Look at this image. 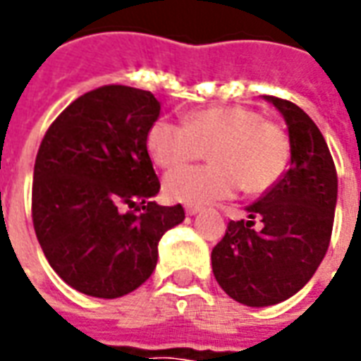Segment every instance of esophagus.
Instances as JSON below:
<instances>
[{"label": "esophagus", "instance_id": "1", "mask_svg": "<svg viewBox=\"0 0 361 361\" xmlns=\"http://www.w3.org/2000/svg\"><path fill=\"white\" fill-rule=\"evenodd\" d=\"M199 211H201V207H197V204H188V207H185V212H188V214H191V216H193V214H197Z\"/></svg>", "mask_w": 361, "mask_h": 361}]
</instances>
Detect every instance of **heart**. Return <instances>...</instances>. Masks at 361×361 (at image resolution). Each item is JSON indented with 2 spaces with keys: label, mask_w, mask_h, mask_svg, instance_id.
Returning a JSON list of instances; mask_svg holds the SVG:
<instances>
[{
  "label": "heart",
  "mask_w": 361,
  "mask_h": 361,
  "mask_svg": "<svg viewBox=\"0 0 361 361\" xmlns=\"http://www.w3.org/2000/svg\"><path fill=\"white\" fill-rule=\"evenodd\" d=\"M154 164L170 170L209 150L212 164L168 173L164 193L185 204H204L232 197L240 189L263 195L286 173L292 142L286 129L247 106H214L191 111L185 123L157 119L147 133Z\"/></svg>",
  "instance_id": "1"
}]
</instances>
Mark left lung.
Masks as SVG:
<instances>
[{
  "label": "left lung",
  "mask_w": 361,
  "mask_h": 361,
  "mask_svg": "<svg viewBox=\"0 0 361 361\" xmlns=\"http://www.w3.org/2000/svg\"><path fill=\"white\" fill-rule=\"evenodd\" d=\"M284 116L292 160L282 180L245 211L250 220H230L212 250V272L235 302L265 307L300 292L325 257L333 234L338 178L325 137L305 111L265 96ZM255 221L262 228H252Z\"/></svg>",
  "instance_id": "1"
}]
</instances>
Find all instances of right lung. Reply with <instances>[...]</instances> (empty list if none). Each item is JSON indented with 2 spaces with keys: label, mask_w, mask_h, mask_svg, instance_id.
Listing matches in <instances>:
<instances>
[{
  "label": "right lung",
  "mask_w": 361,
  "mask_h": 361,
  "mask_svg": "<svg viewBox=\"0 0 361 361\" xmlns=\"http://www.w3.org/2000/svg\"><path fill=\"white\" fill-rule=\"evenodd\" d=\"M160 116L150 90L106 85L59 114L35 162L32 224L59 279L114 300L149 279L166 230L185 219L160 207L147 133Z\"/></svg>",
  "instance_id": "right-lung-1"
}]
</instances>
